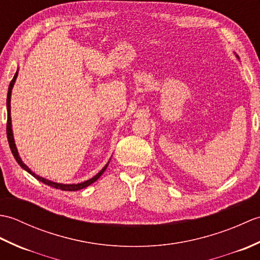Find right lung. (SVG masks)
Wrapping results in <instances>:
<instances>
[{"mask_svg":"<svg viewBox=\"0 0 260 260\" xmlns=\"http://www.w3.org/2000/svg\"><path fill=\"white\" fill-rule=\"evenodd\" d=\"M16 77H18V71H16L13 79L11 80L10 82V86H9V91H8V98H7V108H8V123H7V135H8V141H9V145H10V148H11V152H12L14 158L16 159V162L19 163L20 167L22 169H24L27 173H30L32 176H35V178L37 180H39L40 182H42V183H45L47 185H50L52 187H56V189H59V190H62V191H78V190H81L84 189V187L90 185L91 183H93V182L97 181L99 178H101L102 174L105 172V170L107 169L108 167V163L105 165V167L99 171V172L93 176V178L87 180L85 182H81V183H77V184H62V183H57V182H52V181H49L47 179H43L41 178V176L37 175L36 173H33L32 171L26 167V165L22 162V159L19 155V152L18 150H16V146H15V143H14V137H13V132H12V123H11V93H12V88L14 86V82H15V79Z\"/></svg>","mask_w":260,"mask_h":260,"instance_id":"1","label":"right lung"}]
</instances>
